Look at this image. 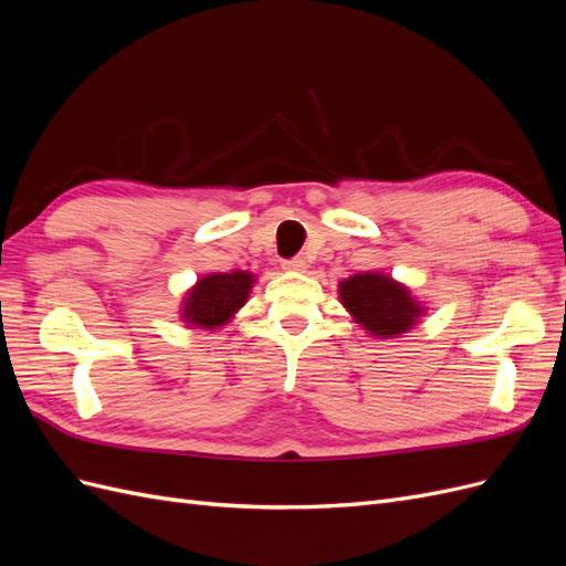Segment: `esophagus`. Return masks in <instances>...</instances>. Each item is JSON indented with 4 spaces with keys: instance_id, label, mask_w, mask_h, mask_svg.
Masks as SVG:
<instances>
[{
    "instance_id": "34e87169",
    "label": "esophagus",
    "mask_w": 566,
    "mask_h": 566,
    "mask_svg": "<svg viewBox=\"0 0 566 566\" xmlns=\"http://www.w3.org/2000/svg\"><path fill=\"white\" fill-rule=\"evenodd\" d=\"M285 271H293V273H302L306 269V262L302 260V256H290V260H283L281 264Z\"/></svg>"
}]
</instances>
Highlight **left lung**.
Here are the masks:
<instances>
[{
  "label": "left lung",
  "mask_w": 566,
  "mask_h": 566,
  "mask_svg": "<svg viewBox=\"0 0 566 566\" xmlns=\"http://www.w3.org/2000/svg\"><path fill=\"white\" fill-rule=\"evenodd\" d=\"M339 300L375 337L401 335L422 314L408 290L382 273H354L339 283Z\"/></svg>",
  "instance_id": "obj_1"
}]
</instances>
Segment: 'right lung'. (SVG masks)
<instances>
[{
	"label": "right lung",
	"mask_w": 566,
	"mask_h": 566,
	"mask_svg": "<svg viewBox=\"0 0 566 566\" xmlns=\"http://www.w3.org/2000/svg\"><path fill=\"white\" fill-rule=\"evenodd\" d=\"M252 283L248 271L202 276L184 302V321L196 328H219L245 304Z\"/></svg>",
	"instance_id": "obj_1"
}]
</instances>
